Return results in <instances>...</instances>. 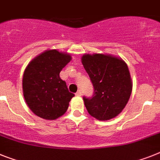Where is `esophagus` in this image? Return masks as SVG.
<instances>
[{
    "label": "esophagus",
    "mask_w": 160,
    "mask_h": 160,
    "mask_svg": "<svg viewBox=\"0 0 160 160\" xmlns=\"http://www.w3.org/2000/svg\"><path fill=\"white\" fill-rule=\"evenodd\" d=\"M76 95L77 97H80L81 95H82V92H81V91H80V90H78L77 92H76Z\"/></svg>",
    "instance_id": "obj_1"
}]
</instances>
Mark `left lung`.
Listing matches in <instances>:
<instances>
[{"instance_id": "obj_1", "label": "left lung", "mask_w": 160, "mask_h": 160, "mask_svg": "<svg viewBox=\"0 0 160 160\" xmlns=\"http://www.w3.org/2000/svg\"><path fill=\"white\" fill-rule=\"evenodd\" d=\"M81 62L94 88L91 98H83L89 115L98 120L116 117L132 92V79L126 62L121 58L105 53H85Z\"/></svg>"}]
</instances>
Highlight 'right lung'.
I'll use <instances>...</instances> for the list:
<instances>
[{"label":"right lung","mask_w":160,"mask_h":160,"mask_svg":"<svg viewBox=\"0 0 160 160\" xmlns=\"http://www.w3.org/2000/svg\"><path fill=\"white\" fill-rule=\"evenodd\" d=\"M71 60L69 53L47 49L34 58L24 70V99L39 117L53 120L68 111L70 101L75 95L68 91L59 74Z\"/></svg>","instance_id":"right-lung-1"}]
</instances>
